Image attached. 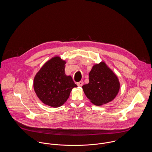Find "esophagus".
I'll return each instance as SVG.
<instances>
[{
	"label": "esophagus",
	"mask_w": 152,
	"mask_h": 152,
	"mask_svg": "<svg viewBox=\"0 0 152 152\" xmlns=\"http://www.w3.org/2000/svg\"><path fill=\"white\" fill-rule=\"evenodd\" d=\"M83 81H80V82H79V83H77V85L78 86H79V87H81V86H83Z\"/></svg>",
	"instance_id": "34e87169"
}]
</instances>
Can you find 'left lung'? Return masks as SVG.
Listing matches in <instances>:
<instances>
[{"label":"left lung","mask_w":152,"mask_h":152,"mask_svg":"<svg viewBox=\"0 0 152 152\" xmlns=\"http://www.w3.org/2000/svg\"><path fill=\"white\" fill-rule=\"evenodd\" d=\"M82 88L92 103L101 106L115 99L120 89V83L114 72L102 61L92 66L89 73V83Z\"/></svg>","instance_id":"1"}]
</instances>
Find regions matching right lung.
<instances>
[{
	"instance_id": "1",
	"label": "right lung",
	"mask_w": 152,
	"mask_h": 152,
	"mask_svg": "<svg viewBox=\"0 0 152 152\" xmlns=\"http://www.w3.org/2000/svg\"><path fill=\"white\" fill-rule=\"evenodd\" d=\"M66 61L55 56L42 66L34 78L37 96L46 105L58 107L69 98L72 89L77 87L71 76L65 73Z\"/></svg>"
}]
</instances>
